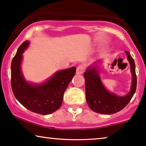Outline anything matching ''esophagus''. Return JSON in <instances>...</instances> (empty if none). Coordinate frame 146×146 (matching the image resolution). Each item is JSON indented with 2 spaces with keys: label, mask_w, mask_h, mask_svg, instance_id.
Masks as SVG:
<instances>
[{
  "label": "esophagus",
  "mask_w": 146,
  "mask_h": 146,
  "mask_svg": "<svg viewBox=\"0 0 146 146\" xmlns=\"http://www.w3.org/2000/svg\"><path fill=\"white\" fill-rule=\"evenodd\" d=\"M84 71H85V67H83V65H79L77 67L76 73H77V74L81 75V74H83V73H84Z\"/></svg>",
  "instance_id": "esophagus-1"
}]
</instances>
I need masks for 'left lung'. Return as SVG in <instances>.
Masks as SVG:
<instances>
[{"instance_id": "1", "label": "left lung", "mask_w": 146, "mask_h": 146, "mask_svg": "<svg viewBox=\"0 0 146 146\" xmlns=\"http://www.w3.org/2000/svg\"><path fill=\"white\" fill-rule=\"evenodd\" d=\"M133 77L130 92L124 97L117 96L106 89L101 81L96 67H89L84 73L87 103L93 111L101 114H113L125 108L131 101L136 90L137 77L135 62L128 51H125Z\"/></svg>"}]
</instances>
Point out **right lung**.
I'll return each mask as SVG.
<instances>
[{
	"label": "right lung",
	"instance_id": "1",
	"mask_svg": "<svg viewBox=\"0 0 146 146\" xmlns=\"http://www.w3.org/2000/svg\"><path fill=\"white\" fill-rule=\"evenodd\" d=\"M29 44L27 40L23 42L13 57L11 63V87L17 100L27 110L41 115H48L61 106L63 94L75 75L76 68L57 72L42 84H29L25 80L21 71L23 53Z\"/></svg>",
	"mask_w": 146,
	"mask_h": 146
}]
</instances>
